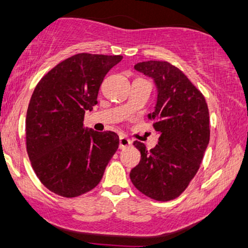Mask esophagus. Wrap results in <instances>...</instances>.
I'll return each instance as SVG.
<instances>
[{"instance_id":"esophagus-1","label":"esophagus","mask_w":248,"mask_h":248,"mask_svg":"<svg viewBox=\"0 0 248 248\" xmlns=\"http://www.w3.org/2000/svg\"><path fill=\"white\" fill-rule=\"evenodd\" d=\"M131 145H132V141H131V140L127 138V137L122 136L121 138H119V148H121V149L130 147Z\"/></svg>"}]
</instances>
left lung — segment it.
Listing matches in <instances>:
<instances>
[{"label": "left lung", "instance_id": "obj_1", "mask_svg": "<svg viewBox=\"0 0 248 248\" xmlns=\"http://www.w3.org/2000/svg\"><path fill=\"white\" fill-rule=\"evenodd\" d=\"M134 69L151 77L156 86V105L148 118L154 121L160 138L151 151L134 141L141 160L131 170V182L154 200H173L185 191L202 162L210 137L208 106L202 93L172 64L148 61Z\"/></svg>", "mask_w": 248, "mask_h": 248}]
</instances>
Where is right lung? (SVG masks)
<instances>
[{"label": "right lung", "instance_id": "obj_1", "mask_svg": "<svg viewBox=\"0 0 248 248\" xmlns=\"http://www.w3.org/2000/svg\"><path fill=\"white\" fill-rule=\"evenodd\" d=\"M122 59L73 55L44 76L33 92L26 115L27 154L40 182L55 194L75 198L90 192L117 151V134L85 129L84 116Z\"/></svg>", "mask_w": 248, "mask_h": 248}]
</instances>
